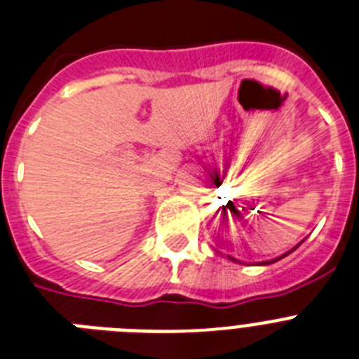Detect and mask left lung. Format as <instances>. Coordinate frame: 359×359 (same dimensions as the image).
Wrapping results in <instances>:
<instances>
[{"instance_id": "8db88e82", "label": "left lung", "mask_w": 359, "mask_h": 359, "mask_svg": "<svg viewBox=\"0 0 359 359\" xmlns=\"http://www.w3.org/2000/svg\"><path fill=\"white\" fill-rule=\"evenodd\" d=\"M300 244H302V243H298V244H297V246H294V248H293V250H290V252H286V253H284V255L277 257V259H273V261H264V262H259V264H261V266H268V264H273V262L280 261V259H284V257H286V255H290V253H291V252H294V250H297V248H298V246H300ZM228 259H230V261H236V262H239V261H237V259H233V257H230V255H228Z\"/></svg>"}]
</instances>
